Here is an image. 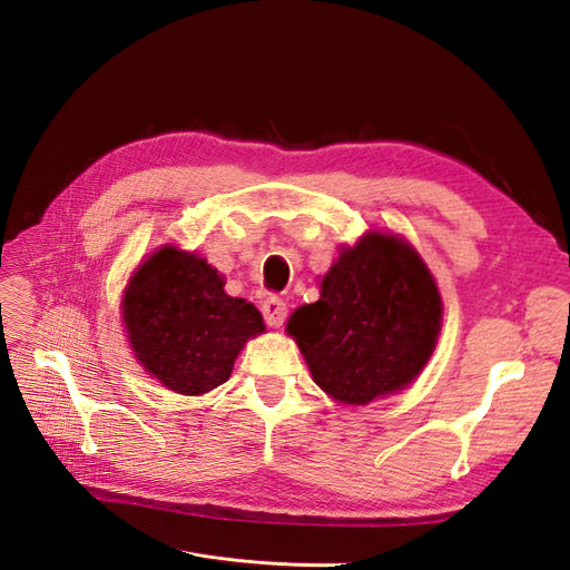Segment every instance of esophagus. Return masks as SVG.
<instances>
[{
  "mask_svg": "<svg viewBox=\"0 0 570 570\" xmlns=\"http://www.w3.org/2000/svg\"><path fill=\"white\" fill-rule=\"evenodd\" d=\"M262 314H264V321L271 325V327H281L287 318V306L283 299L278 297H268L264 304H262Z\"/></svg>",
  "mask_w": 570,
  "mask_h": 570,
  "instance_id": "esophagus-1",
  "label": "esophagus"
}]
</instances>
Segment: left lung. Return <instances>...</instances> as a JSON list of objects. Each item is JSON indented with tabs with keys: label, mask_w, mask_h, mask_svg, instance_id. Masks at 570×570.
<instances>
[{
	"label": "left lung",
	"mask_w": 570,
	"mask_h": 570,
	"mask_svg": "<svg viewBox=\"0 0 570 570\" xmlns=\"http://www.w3.org/2000/svg\"><path fill=\"white\" fill-rule=\"evenodd\" d=\"M442 299L419 252L392 233L342 247L321 299L289 316L287 333L335 402L364 406L413 383L433 356Z\"/></svg>",
	"instance_id": "obj_1"
}]
</instances>
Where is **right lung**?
<instances>
[{"instance_id": "right-lung-1", "label": "right lung", "mask_w": 570, "mask_h": 570, "mask_svg": "<svg viewBox=\"0 0 570 570\" xmlns=\"http://www.w3.org/2000/svg\"><path fill=\"white\" fill-rule=\"evenodd\" d=\"M223 285L206 258L174 245L130 275L120 302L128 342L164 387L197 396L223 385L245 342L266 331L258 308Z\"/></svg>"}]
</instances>
